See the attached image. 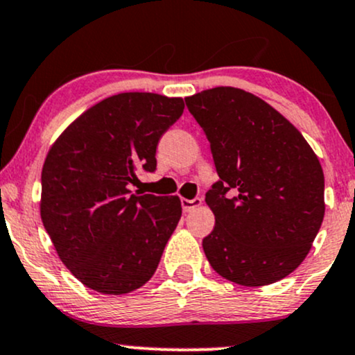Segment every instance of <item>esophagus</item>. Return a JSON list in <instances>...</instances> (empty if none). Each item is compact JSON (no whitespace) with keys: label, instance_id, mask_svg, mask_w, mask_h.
Listing matches in <instances>:
<instances>
[{"label":"esophagus","instance_id":"34e87169","mask_svg":"<svg viewBox=\"0 0 355 355\" xmlns=\"http://www.w3.org/2000/svg\"><path fill=\"white\" fill-rule=\"evenodd\" d=\"M202 203H203V200L200 198V196H196V198H193V200L182 198V208H183V211H185V213H190V211L196 210L198 207H202Z\"/></svg>","mask_w":355,"mask_h":355}]
</instances>
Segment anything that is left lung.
<instances>
[{
    "instance_id": "obj_1",
    "label": "left lung",
    "mask_w": 355,
    "mask_h": 355,
    "mask_svg": "<svg viewBox=\"0 0 355 355\" xmlns=\"http://www.w3.org/2000/svg\"><path fill=\"white\" fill-rule=\"evenodd\" d=\"M211 145L220 180L205 195L215 228L203 240L211 268L241 286H266L296 270L321 228L324 173L283 114L230 85L185 97Z\"/></svg>"
}]
</instances>
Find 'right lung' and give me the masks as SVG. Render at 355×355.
<instances>
[{
  "label": "right lung",
  "instance_id": "add662e5",
  "mask_svg": "<svg viewBox=\"0 0 355 355\" xmlns=\"http://www.w3.org/2000/svg\"><path fill=\"white\" fill-rule=\"evenodd\" d=\"M183 107L182 97L115 94L51 145L41 172L42 225L67 270L94 291H135L159 266L182 202L129 187L139 168L155 170L159 139Z\"/></svg>",
  "mask_w": 355,
  "mask_h": 355
}]
</instances>
